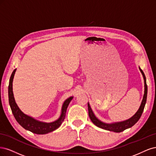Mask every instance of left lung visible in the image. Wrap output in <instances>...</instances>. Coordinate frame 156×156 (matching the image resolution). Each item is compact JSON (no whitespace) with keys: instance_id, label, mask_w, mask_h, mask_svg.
Returning a JSON list of instances; mask_svg holds the SVG:
<instances>
[{"instance_id":"1","label":"left lung","mask_w":156,"mask_h":156,"mask_svg":"<svg viewBox=\"0 0 156 156\" xmlns=\"http://www.w3.org/2000/svg\"><path fill=\"white\" fill-rule=\"evenodd\" d=\"M140 71L143 74V76L144 80V97H143V99L142 100L141 104H140V106L138 111L137 112V113H135L132 118H130L128 120H125V121L120 122H117V123H114V124H105V123H104V122L100 121V120H99L96 117L94 116V115L93 113L92 109H91V107H90L89 104H87L89 116L90 119H91V120L94 124H95L97 126H98L100 128L109 130V131L119 133V132H121L124 131V130H125L126 129L131 128L138 121L140 117H141V115L143 112L146 102H147V91H148V87H147V82H146L145 75H144L143 71L140 69Z\"/></svg>"}]
</instances>
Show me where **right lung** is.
<instances>
[{
	"label": "right lung",
	"instance_id": "right-lung-1",
	"mask_svg": "<svg viewBox=\"0 0 156 156\" xmlns=\"http://www.w3.org/2000/svg\"><path fill=\"white\" fill-rule=\"evenodd\" d=\"M16 71V69H15L11 75L10 79H9L8 85V98L9 104V105H10L12 112L17 122L24 129L29 130L31 132L36 134H46L58 128L65 119V115H66L67 108L70 102L73 99V97L65 100L62 107L61 116L56 121L51 123H45L37 121V120L24 114L19 109L17 104L16 103V101H15L12 91V82Z\"/></svg>",
	"mask_w": 156,
	"mask_h": 156
}]
</instances>
